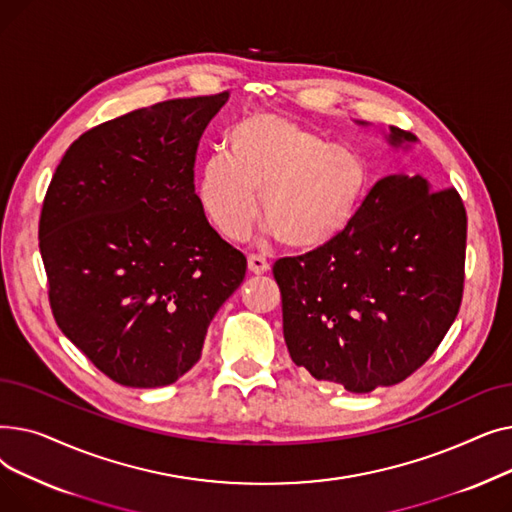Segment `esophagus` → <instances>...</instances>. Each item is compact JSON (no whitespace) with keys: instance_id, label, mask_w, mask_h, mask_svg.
Segmentation results:
<instances>
[{"instance_id":"34e87169","label":"esophagus","mask_w":512,"mask_h":512,"mask_svg":"<svg viewBox=\"0 0 512 512\" xmlns=\"http://www.w3.org/2000/svg\"><path fill=\"white\" fill-rule=\"evenodd\" d=\"M249 272L255 274V276H261V274H267L270 272V263H267L263 257L259 255H249Z\"/></svg>"}]
</instances>
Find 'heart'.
I'll return each mask as SVG.
<instances>
[{"mask_svg": "<svg viewBox=\"0 0 512 512\" xmlns=\"http://www.w3.org/2000/svg\"><path fill=\"white\" fill-rule=\"evenodd\" d=\"M226 149L211 153L197 180L199 201L226 238L242 240L259 218L292 251H319L353 228L369 191L367 159L274 112L232 124Z\"/></svg>", "mask_w": 512, "mask_h": 512, "instance_id": "1", "label": "heart"}]
</instances>
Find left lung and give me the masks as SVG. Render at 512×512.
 I'll return each instance as SVG.
<instances>
[{"label": "left lung", "instance_id": "left-lung-1", "mask_svg": "<svg viewBox=\"0 0 512 512\" xmlns=\"http://www.w3.org/2000/svg\"><path fill=\"white\" fill-rule=\"evenodd\" d=\"M388 141L417 139L390 126ZM465 249L456 188L432 191L407 174L378 180L346 234L274 263L290 359L355 394L407 380L459 315Z\"/></svg>", "mask_w": 512, "mask_h": 512}]
</instances>
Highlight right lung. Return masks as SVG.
Instances as JSON below:
<instances>
[{
  "label": "right lung",
  "instance_id": "add662e5",
  "mask_svg": "<svg viewBox=\"0 0 512 512\" xmlns=\"http://www.w3.org/2000/svg\"><path fill=\"white\" fill-rule=\"evenodd\" d=\"M228 91L161 101L68 147L43 199L39 249L51 313L107 378L174 384L201 359L247 257L195 193L201 134Z\"/></svg>",
  "mask_w": 512,
  "mask_h": 512
}]
</instances>
